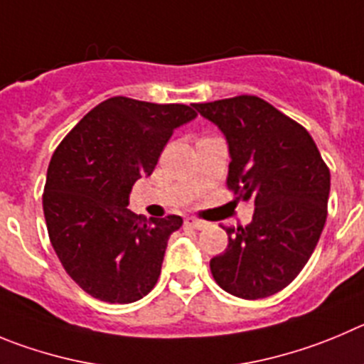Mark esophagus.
<instances>
[{
  "instance_id": "1",
  "label": "esophagus",
  "mask_w": 364,
  "mask_h": 364,
  "mask_svg": "<svg viewBox=\"0 0 364 364\" xmlns=\"http://www.w3.org/2000/svg\"><path fill=\"white\" fill-rule=\"evenodd\" d=\"M185 224L188 226V228H193V230H205L206 226H208V223H206V220L196 219V217H186Z\"/></svg>"
}]
</instances>
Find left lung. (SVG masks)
<instances>
[{"label": "left lung", "mask_w": 364, "mask_h": 364, "mask_svg": "<svg viewBox=\"0 0 364 364\" xmlns=\"http://www.w3.org/2000/svg\"><path fill=\"white\" fill-rule=\"evenodd\" d=\"M226 136L233 196L255 203L247 226L226 228L213 280L244 300L271 296L311 259L327 220L331 171L307 129L255 95L193 104Z\"/></svg>", "instance_id": "1"}]
</instances>
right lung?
Returning <instances> with one entry per match:
<instances>
[{
    "instance_id": "add662e5",
    "label": "right lung",
    "mask_w": 364,
    "mask_h": 364,
    "mask_svg": "<svg viewBox=\"0 0 364 364\" xmlns=\"http://www.w3.org/2000/svg\"><path fill=\"white\" fill-rule=\"evenodd\" d=\"M198 113L185 104L113 97L75 125L53 152L43 193L50 242L87 294L131 304L152 291L179 215L145 219L129 193L151 176L176 127Z\"/></svg>"
}]
</instances>
